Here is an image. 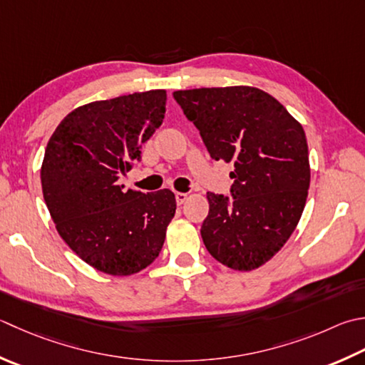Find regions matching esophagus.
Instances as JSON below:
<instances>
[{
    "instance_id": "1",
    "label": "esophagus",
    "mask_w": 365,
    "mask_h": 365,
    "mask_svg": "<svg viewBox=\"0 0 365 365\" xmlns=\"http://www.w3.org/2000/svg\"><path fill=\"white\" fill-rule=\"evenodd\" d=\"M177 204H183L188 199V192H175Z\"/></svg>"
}]
</instances>
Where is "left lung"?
I'll return each mask as SVG.
<instances>
[{
  "instance_id": "8db88e82",
  "label": "left lung",
  "mask_w": 365,
  "mask_h": 365,
  "mask_svg": "<svg viewBox=\"0 0 365 365\" xmlns=\"http://www.w3.org/2000/svg\"><path fill=\"white\" fill-rule=\"evenodd\" d=\"M174 98L212 160L234 166L232 199L207 192L205 248L234 270L261 267L294 232L309 195L302 125L269 93L245 85L178 90Z\"/></svg>"
}]
</instances>
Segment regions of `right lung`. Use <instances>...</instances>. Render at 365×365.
I'll return each mask as SVG.
<instances>
[{
    "label": "right lung",
    "mask_w": 365,
    "mask_h": 365,
    "mask_svg": "<svg viewBox=\"0 0 365 365\" xmlns=\"http://www.w3.org/2000/svg\"><path fill=\"white\" fill-rule=\"evenodd\" d=\"M166 91L150 90L77 107L56 126L41 168L42 195L68 247L99 272L126 277L150 266L175 215L170 190H123L160 128Z\"/></svg>",
    "instance_id": "1"
}]
</instances>
